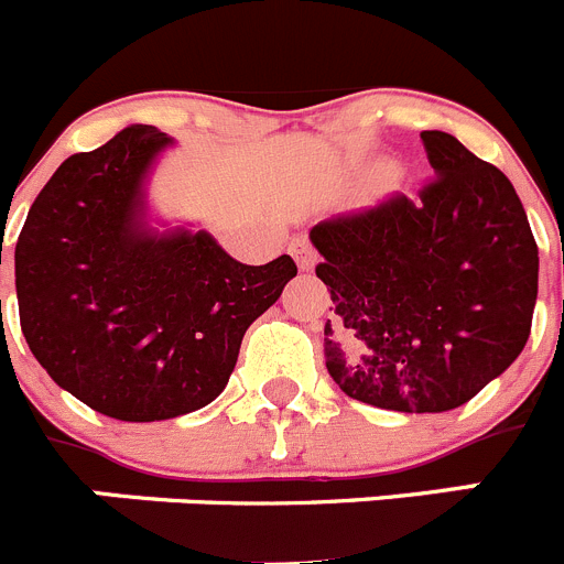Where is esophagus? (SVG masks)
<instances>
[{
    "mask_svg": "<svg viewBox=\"0 0 564 564\" xmlns=\"http://www.w3.org/2000/svg\"><path fill=\"white\" fill-rule=\"evenodd\" d=\"M288 251H291V257L296 259V265L302 268V271H311V268L316 265V251H313L311 239H307V237L291 239V246H288Z\"/></svg>",
    "mask_w": 564,
    "mask_h": 564,
    "instance_id": "34e87169",
    "label": "esophagus"
}]
</instances>
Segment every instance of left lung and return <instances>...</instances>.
I'll return each mask as SVG.
<instances>
[{"mask_svg": "<svg viewBox=\"0 0 564 564\" xmlns=\"http://www.w3.org/2000/svg\"><path fill=\"white\" fill-rule=\"evenodd\" d=\"M435 181L421 200L318 223L330 291L325 364L344 395L392 412H449L517 361L540 251L506 174L455 134H421Z\"/></svg>", "mask_w": 564, "mask_h": 564, "instance_id": "1", "label": "left lung"}]
</instances>
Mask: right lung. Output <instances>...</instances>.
Returning <instances> with one entry per match:
<instances>
[{"label": "right lung", "instance_id": "1", "mask_svg": "<svg viewBox=\"0 0 564 564\" xmlns=\"http://www.w3.org/2000/svg\"><path fill=\"white\" fill-rule=\"evenodd\" d=\"M169 147L166 132L132 123L67 158L13 253L30 352L115 421H169L212 403L248 327L296 276L288 253L242 265L206 228L154 217L149 177Z\"/></svg>", "mask_w": 564, "mask_h": 564}]
</instances>
